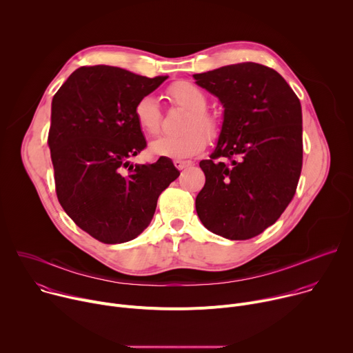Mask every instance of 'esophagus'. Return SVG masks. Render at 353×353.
Segmentation results:
<instances>
[{"instance_id": "esophagus-1", "label": "esophagus", "mask_w": 353, "mask_h": 353, "mask_svg": "<svg viewBox=\"0 0 353 353\" xmlns=\"http://www.w3.org/2000/svg\"><path fill=\"white\" fill-rule=\"evenodd\" d=\"M173 163H174V166H176L179 170H183V169H185V168L192 166V162H191V161H183V159H176Z\"/></svg>"}]
</instances>
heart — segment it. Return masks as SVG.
Instances as JSON below:
<instances>
[{"label": "heart", "instance_id": "heart-1", "mask_svg": "<svg viewBox=\"0 0 353 353\" xmlns=\"http://www.w3.org/2000/svg\"><path fill=\"white\" fill-rule=\"evenodd\" d=\"M169 94L174 102L191 112L185 128L187 131L179 135H161L154 141L149 142V154L159 158L170 159H185L203 152L208 143V137L203 130L214 134L216 124L211 116L205 113L207 109V96L196 85L180 81L169 88ZM137 123L139 127L148 132L155 134L161 127V109L158 100L152 94H146L141 97L134 109ZM200 128L198 129L197 127Z\"/></svg>", "mask_w": 353, "mask_h": 353}]
</instances>
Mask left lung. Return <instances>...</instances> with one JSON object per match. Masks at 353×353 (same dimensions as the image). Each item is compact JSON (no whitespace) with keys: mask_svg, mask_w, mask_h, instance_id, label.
<instances>
[{"mask_svg":"<svg viewBox=\"0 0 353 353\" xmlns=\"http://www.w3.org/2000/svg\"><path fill=\"white\" fill-rule=\"evenodd\" d=\"M192 78L223 106L216 146L199 162L205 185L195 198L198 218L225 239H251L278 221L296 192L303 159L300 100L275 70L257 63Z\"/></svg>","mask_w":353,"mask_h":353,"instance_id":"obj_1","label":"left lung"}]
</instances>
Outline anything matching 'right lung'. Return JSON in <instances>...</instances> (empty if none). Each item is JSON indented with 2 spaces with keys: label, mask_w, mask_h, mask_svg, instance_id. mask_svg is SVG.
<instances>
[{
  "label": "right lung",
  "mask_w": 353,
  "mask_h": 353,
  "mask_svg": "<svg viewBox=\"0 0 353 353\" xmlns=\"http://www.w3.org/2000/svg\"><path fill=\"white\" fill-rule=\"evenodd\" d=\"M166 79L109 65L81 67L53 97L48 146L57 198L99 241L117 244L141 234L161 192L180 176L169 158L130 162L146 146L135 105Z\"/></svg>",
  "instance_id": "1"
}]
</instances>
